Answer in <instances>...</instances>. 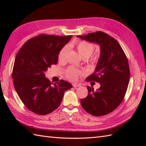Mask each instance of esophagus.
Segmentation results:
<instances>
[{
    "instance_id": "obj_1",
    "label": "esophagus",
    "mask_w": 146,
    "mask_h": 146,
    "mask_svg": "<svg viewBox=\"0 0 146 146\" xmlns=\"http://www.w3.org/2000/svg\"><path fill=\"white\" fill-rule=\"evenodd\" d=\"M73 87H79V86H81V85L79 84V83H73Z\"/></svg>"
}]
</instances>
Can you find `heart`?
I'll use <instances>...</instances> for the list:
<instances>
[{
  "mask_svg": "<svg viewBox=\"0 0 146 146\" xmlns=\"http://www.w3.org/2000/svg\"><path fill=\"white\" fill-rule=\"evenodd\" d=\"M76 47L80 55L83 57L88 58L92 54L94 51V45L87 41H82L76 43ZM68 51L67 47H63L62 48L58 54L59 61H62L65 60L66 54ZM81 71L76 69L75 68L70 67L65 71V75L67 78L70 80H75L78 78V76L81 74Z\"/></svg>",
  "mask_w": 146,
  "mask_h": 146,
  "instance_id": "obj_1",
  "label": "heart"
}]
</instances>
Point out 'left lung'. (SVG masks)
<instances>
[{
    "label": "left lung",
    "mask_w": 146,
    "mask_h": 146,
    "mask_svg": "<svg viewBox=\"0 0 146 146\" xmlns=\"http://www.w3.org/2000/svg\"><path fill=\"white\" fill-rule=\"evenodd\" d=\"M77 37L100 45V56L95 72L86 80L98 82L100 87L95 92L87 86L88 94L82 99L81 105L92 115H105L116 109L125 97L130 79L127 58L117 40L104 32Z\"/></svg>",
    "instance_id": "left-lung-1"
}]
</instances>
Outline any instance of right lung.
Returning a JSON list of instances; mask_svg holds the SVG:
<instances>
[{"instance_id":"add662e5","label":"right lung","mask_w":146,"mask_h":146,"mask_svg":"<svg viewBox=\"0 0 146 146\" xmlns=\"http://www.w3.org/2000/svg\"><path fill=\"white\" fill-rule=\"evenodd\" d=\"M71 37L42 34L27 41L18 51L12 70L14 86L21 101L33 112L50 113L60 106L64 92L73 87L62 80L52 83L44 75L48 68L57 63L59 52Z\"/></svg>"}]
</instances>
